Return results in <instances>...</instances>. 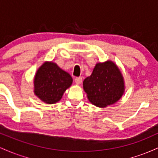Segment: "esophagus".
<instances>
[{
  "label": "esophagus",
  "mask_w": 158,
  "mask_h": 158,
  "mask_svg": "<svg viewBox=\"0 0 158 158\" xmlns=\"http://www.w3.org/2000/svg\"><path fill=\"white\" fill-rule=\"evenodd\" d=\"M81 81H82V78H81V77L75 78V82L77 83V84H78V85L81 84Z\"/></svg>",
  "instance_id": "obj_1"
}]
</instances>
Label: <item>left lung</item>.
<instances>
[{
    "mask_svg": "<svg viewBox=\"0 0 158 158\" xmlns=\"http://www.w3.org/2000/svg\"><path fill=\"white\" fill-rule=\"evenodd\" d=\"M89 101L98 107H106L118 101L124 92L122 73L114 63H98L93 73L83 81Z\"/></svg>",
    "mask_w": 158,
    "mask_h": 158,
    "instance_id": "8db88e82",
    "label": "left lung"
}]
</instances>
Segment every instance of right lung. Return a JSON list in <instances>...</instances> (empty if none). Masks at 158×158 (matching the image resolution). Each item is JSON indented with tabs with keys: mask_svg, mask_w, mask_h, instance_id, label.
<instances>
[{
	"mask_svg": "<svg viewBox=\"0 0 158 158\" xmlns=\"http://www.w3.org/2000/svg\"><path fill=\"white\" fill-rule=\"evenodd\" d=\"M73 79L67 72L52 62L40 67L34 79L35 94L48 104L59 102L63 94L72 84Z\"/></svg>",
	"mask_w": 158,
	"mask_h": 158,
	"instance_id": "right-lung-1",
	"label": "right lung"
}]
</instances>
